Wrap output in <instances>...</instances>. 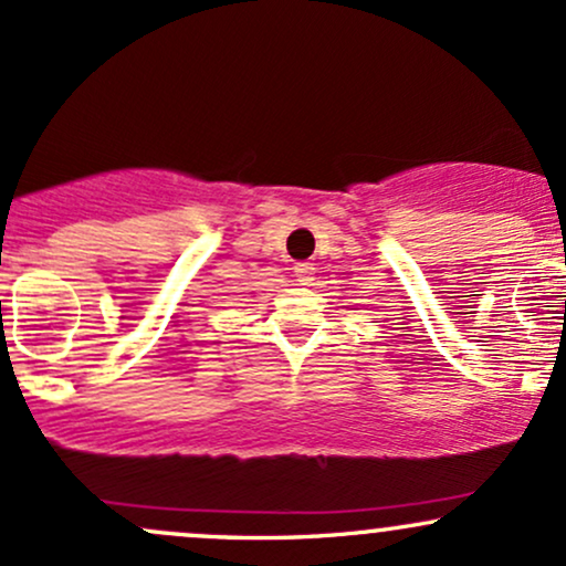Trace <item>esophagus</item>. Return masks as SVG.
<instances>
[{"instance_id": "obj_1", "label": "esophagus", "mask_w": 566, "mask_h": 566, "mask_svg": "<svg viewBox=\"0 0 566 566\" xmlns=\"http://www.w3.org/2000/svg\"><path fill=\"white\" fill-rule=\"evenodd\" d=\"M314 263H308V261H301V263H295V276H297V282H308L311 276H314Z\"/></svg>"}]
</instances>
